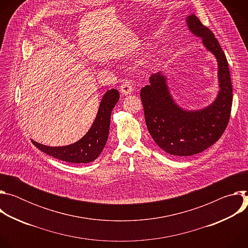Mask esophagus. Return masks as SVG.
I'll use <instances>...</instances> for the list:
<instances>
[{"instance_id": "1", "label": "esophagus", "mask_w": 248, "mask_h": 248, "mask_svg": "<svg viewBox=\"0 0 248 248\" xmlns=\"http://www.w3.org/2000/svg\"><path fill=\"white\" fill-rule=\"evenodd\" d=\"M120 91H121V93H122L123 95H124V96L130 95V94L132 93V91H133V88H132V85H131L130 81L124 80V81L122 83L121 87H120Z\"/></svg>"}]
</instances>
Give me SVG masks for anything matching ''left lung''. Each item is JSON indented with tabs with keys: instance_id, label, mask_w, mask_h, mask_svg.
Here are the masks:
<instances>
[{
	"instance_id": "obj_1",
	"label": "left lung",
	"mask_w": 248,
	"mask_h": 248,
	"mask_svg": "<svg viewBox=\"0 0 248 248\" xmlns=\"http://www.w3.org/2000/svg\"><path fill=\"white\" fill-rule=\"evenodd\" d=\"M186 22L203 47L216 58L219 91L206 107L187 110L173 99L163 72L152 75L149 84L140 90L148 131L156 144L172 156L195 155L213 145L228 125L232 102L229 64L218 40L195 15L189 14Z\"/></svg>"
}]
</instances>
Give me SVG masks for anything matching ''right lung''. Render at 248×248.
<instances>
[{"mask_svg":"<svg viewBox=\"0 0 248 248\" xmlns=\"http://www.w3.org/2000/svg\"><path fill=\"white\" fill-rule=\"evenodd\" d=\"M120 99L117 89H110L106 92L100 102L96 118L86 134L77 142L65 145L52 147L43 145L31 139V142L42 152L67 163H90L96 160L102 153L110 130L111 114Z\"/></svg>","mask_w":248,"mask_h":248,"instance_id":"right-lung-1","label":"right lung"}]
</instances>
